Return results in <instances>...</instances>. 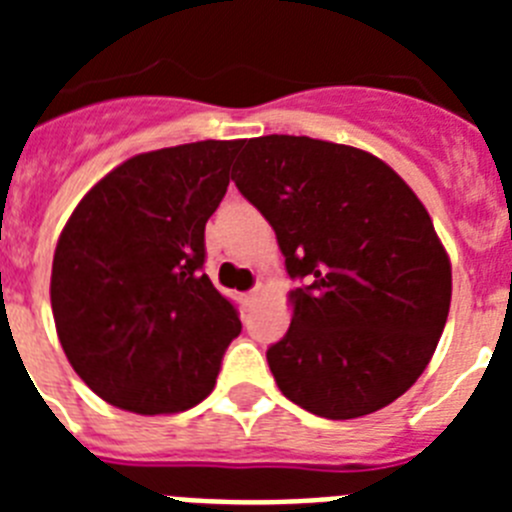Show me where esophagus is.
Returning <instances> with one entry per match:
<instances>
[{
	"instance_id": "34e87169",
	"label": "esophagus",
	"mask_w": 512,
	"mask_h": 512,
	"mask_svg": "<svg viewBox=\"0 0 512 512\" xmlns=\"http://www.w3.org/2000/svg\"><path fill=\"white\" fill-rule=\"evenodd\" d=\"M261 297V287H256V289H251V292H246V295H243V302H246V305H253V302L259 300Z\"/></svg>"
}]
</instances>
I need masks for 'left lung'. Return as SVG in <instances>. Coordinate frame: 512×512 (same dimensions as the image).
I'll return each mask as SVG.
<instances>
[{
  "label": "left lung",
  "instance_id": "obj_1",
  "mask_svg": "<svg viewBox=\"0 0 512 512\" xmlns=\"http://www.w3.org/2000/svg\"><path fill=\"white\" fill-rule=\"evenodd\" d=\"M235 187L277 233L292 325L266 361L287 400L328 420L405 395L451 305L449 253L413 189L361 148L307 135L241 143Z\"/></svg>",
  "mask_w": 512,
  "mask_h": 512
}]
</instances>
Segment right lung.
<instances>
[{
  "label": "right lung",
  "instance_id": "obj_1",
  "mask_svg": "<svg viewBox=\"0 0 512 512\" xmlns=\"http://www.w3.org/2000/svg\"><path fill=\"white\" fill-rule=\"evenodd\" d=\"M241 143L200 140L128 158L84 194L58 238V341L89 390L115 408H194L241 333L233 302L202 274L205 225Z\"/></svg>",
  "mask_w": 512,
  "mask_h": 512
}]
</instances>
